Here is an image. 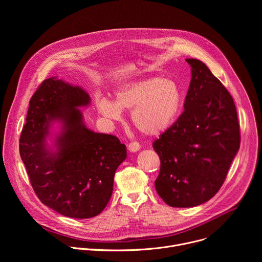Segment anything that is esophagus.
Returning a JSON list of instances; mask_svg holds the SVG:
<instances>
[{
    "label": "esophagus",
    "instance_id": "1",
    "mask_svg": "<svg viewBox=\"0 0 262 262\" xmlns=\"http://www.w3.org/2000/svg\"><path fill=\"white\" fill-rule=\"evenodd\" d=\"M140 148H141V146L137 142H132L127 145V149H128V151H130V152H137V151L140 150Z\"/></svg>",
    "mask_w": 262,
    "mask_h": 262
}]
</instances>
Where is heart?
<instances>
[{"label":"heart","mask_w":262,"mask_h":262,"mask_svg":"<svg viewBox=\"0 0 262 262\" xmlns=\"http://www.w3.org/2000/svg\"><path fill=\"white\" fill-rule=\"evenodd\" d=\"M182 105V93L178 85L159 77L126 82L115 92V101L97 96L99 114L108 121H119L122 110L132 111L135 127L145 136H159L176 120Z\"/></svg>","instance_id":"heart-1"}]
</instances>
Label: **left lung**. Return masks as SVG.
<instances>
[{
    "mask_svg": "<svg viewBox=\"0 0 262 262\" xmlns=\"http://www.w3.org/2000/svg\"><path fill=\"white\" fill-rule=\"evenodd\" d=\"M185 61L192 79L184 111L152 144L161 160L156 190L172 207H194L211 199L241 144L232 96L202 61Z\"/></svg>",
    "mask_w": 262,
    "mask_h": 262,
    "instance_id": "8db88e82",
    "label": "left lung"
}]
</instances>
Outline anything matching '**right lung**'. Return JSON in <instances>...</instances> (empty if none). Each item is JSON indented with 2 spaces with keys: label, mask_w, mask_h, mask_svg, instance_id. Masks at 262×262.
<instances>
[{
  "label": "right lung",
  "mask_w": 262,
  "mask_h": 262,
  "mask_svg": "<svg viewBox=\"0 0 262 262\" xmlns=\"http://www.w3.org/2000/svg\"><path fill=\"white\" fill-rule=\"evenodd\" d=\"M90 95L80 86L50 78L32 96L19 154L40 201L62 215L99 214L113 193L126 147L115 136L88 128L81 107Z\"/></svg>",
  "instance_id": "add662e5"
}]
</instances>
